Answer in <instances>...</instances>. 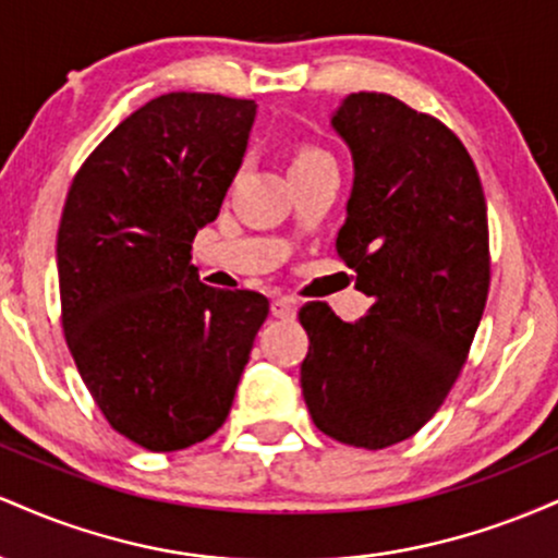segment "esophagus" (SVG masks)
<instances>
[{
	"label": "esophagus",
	"mask_w": 558,
	"mask_h": 558,
	"mask_svg": "<svg viewBox=\"0 0 558 558\" xmlns=\"http://www.w3.org/2000/svg\"><path fill=\"white\" fill-rule=\"evenodd\" d=\"M270 312H272L275 317H280V319H291V317H296V301L288 299V296H278V299H272Z\"/></svg>",
	"instance_id": "obj_1"
}]
</instances>
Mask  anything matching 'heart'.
<instances>
[{
  "label": "heart",
  "mask_w": 558,
  "mask_h": 558,
  "mask_svg": "<svg viewBox=\"0 0 558 558\" xmlns=\"http://www.w3.org/2000/svg\"><path fill=\"white\" fill-rule=\"evenodd\" d=\"M332 162V157L325 149H319L315 144H301L293 155V165L291 170H301V168H315V165H328Z\"/></svg>",
  "instance_id": "heart-1"
}]
</instances>
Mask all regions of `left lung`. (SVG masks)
<instances>
[{
  "label": "left lung",
  "mask_w": 558,
  "mask_h": 558,
  "mask_svg": "<svg viewBox=\"0 0 558 558\" xmlns=\"http://www.w3.org/2000/svg\"><path fill=\"white\" fill-rule=\"evenodd\" d=\"M330 123L354 159L336 248L373 306L356 323L301 306V393L325 435L377 451L412 438L462 373L490 286L488 209L475 162L433 114L360 92Z\"/></svg>",
  "instance_id": "8db88e82"
}]
</instances>
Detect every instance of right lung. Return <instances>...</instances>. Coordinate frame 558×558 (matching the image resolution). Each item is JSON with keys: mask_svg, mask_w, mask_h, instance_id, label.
I'll use <instances>...</instances> for the list:
<instances>
[{"mask_svg": "<svg viewBox=\"0 0 558 558\" xmlns=\"http://www.w3.org/2000/svg\"><path fill=\"white\" fill-rule=\"evenodd\" d=\"M257 105L162 94L125 118L70 185L60 230L62 330L112 430L181 451L228 417L270 301L198 280L191 243L220 215Z\"/></svg>", "mask_w": 558, "mask_h": 558, "instance_id": "obj_1", "label": "right lung"}]
</instances>
